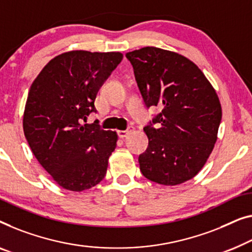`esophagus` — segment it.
I'll list each match as a JSON object with an SVG mask.
<instances>
[{"label": "esophagus", "instance_id": "34e87169", "mask_svg": "<svg viewBox=\"0 0 252 252\" xmlns=\"http://www.w3.org/2000/svg\"><path fill=\"white\" fill-rule=\"evenodd\" d=\"M133 130V127H128V128H127L126 130H118V136L120 137V138H124V137H126L127 135H128L130 132H132Z\"/></svg>", "mask_w": 252, "mask_h": 252}]
</instances>
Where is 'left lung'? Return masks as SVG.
Returning <instances> with one entry per match:
<instances>
[{
    "instance_id": "left-lung-1",
    "label": "left lung",
    "mask_w": 252,
    "mask_h": 252,
    "mask_svg": "<svg viewBox=\"0 0 252 252\" xmlns=\"http://www.w3.org/2000/svg\"><path fill=\"white\" fill-rule=\"evenodd\" d=\"M148 108L161 112L144 127L149 138L138 157L144 177L177 185L202 169L217 141L221 107L198 65L176 52L147 46L126 53Z\"/></svg>"
}]
</instances>
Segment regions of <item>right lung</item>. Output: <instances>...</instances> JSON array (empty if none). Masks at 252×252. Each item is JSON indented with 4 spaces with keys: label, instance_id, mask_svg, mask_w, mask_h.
<instances>
[{
    "label": "right lung",
    "instance_id": "add662e5",
    "mask_svg": "<svg viewBox=\"0 0 252 252\" xmlns=\"http://www.w3.org/2000/svg\"><path fill=\"white\" fill-rule=\"evenodd\" d=\"M123 60L120 52L70 51L53 58L29 90L23 126L41 166L61 188L81 192L99 184L117 133L86 122L96 94Z\"/></svg>",
    "mask_w": 252,
    "mask_h": 252
}]
</instances>
